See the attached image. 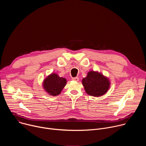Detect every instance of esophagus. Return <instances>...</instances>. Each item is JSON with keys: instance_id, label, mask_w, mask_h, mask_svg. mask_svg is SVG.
Here are the masks:
<instances>
[{"instance_id": "esophagus-1", "label": "esophagus", "mask_w": 146, "mask_h": 146, "mask_svg": "<svg viewBox=\"0 0 146 146\" xmlns=\"http://www.w3.org/2000/svg\"><path fill=\"white\" fill-rule=\"evenodd\" d=\"M72 80H74V81H78L79 80V78H78V77H73Z\"/></svg>"}]
</instances>
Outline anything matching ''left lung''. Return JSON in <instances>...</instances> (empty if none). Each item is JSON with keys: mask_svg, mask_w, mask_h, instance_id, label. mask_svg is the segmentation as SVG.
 <instances>
[{"mask_svg": "<svg viewBox=\"0 0 146 146\" xmlns=\"http://www.w3.org/2000/svg\"><path fill=\"white\" fill-rule=\"evenodd\" d=\"M86 92L90 96L98 97L105 94L109 88L108 78L100 73L94 71L90 72L87 77L82 80Z\"/></svg>", "mask_w": 146, "mask_h": 146, "instance_id": "8db88e82", "label": "left lung"}]
</instances>
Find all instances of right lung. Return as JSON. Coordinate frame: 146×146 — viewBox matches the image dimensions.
Instances as JSON below:
<instances>
[{
    "label": "right lung",
    "instance_id": "right-lung-1",
    "mask_svg": "<svg viewBox=\"0 0 146 146\" xmlns=\"http://www.w3.org/2000/svg\"><path fill=\"white\" fill-rule=\"evenodd\" d=\"M66 84L65 78L59 77L56 74H52L44 80L43 87L50 95L56 96L60 93Z\"/></svg>",
    "mask_w": 146,
    "mask_h": 146
}]
</instances>
